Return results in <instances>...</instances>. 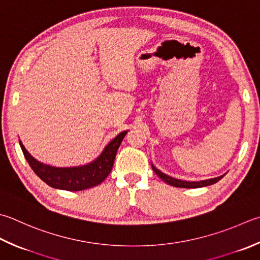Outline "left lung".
I'll return each instance as SVG.
<instances>
[{"label": "left lung", "instance_id": "8db88e82", "mask_svg": "<svg viewBox=\"0 0 260 260\" xmlns=\"http://www.w3.org/2000/svg\"><path fill=\"white\" fill-rule=\"evenodd\" d=\"M152 169L155 172V174L159 176L162 180L167 182L168 185H171L174 187H179V188H200V187H205V186H210L215 184L220 179H222L223 176L213 178V179H207V180H202V181H184V180H179V179H175V178L169 177L165 175L164 172H161L160 170H157L154 166H152Z\"/></svg>", "mask_w": 260, "mask_h": 260}]
</instances>
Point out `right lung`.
Segmentation results:
<instances>
[{"label":"right lung","mask_w":260,"mask_h":260,"mask_svg":"<svg viewBox=\"0 0 260 260\" xmlns=\"http://www.w3.org/2000/svg\"><path fill=\"white\" fill-rule=\"evenodd\" d=\"M126 134L127 131H124L117 135L93 162L75 168H55L44 165L28 153L21 141H20V146L25 160L28 161L35 174L48 186L57 189L79 191L98 186L108 177L113 169L117 150Z\"/></svg>","instance_id":"right-lung-1"}]
</instances>
